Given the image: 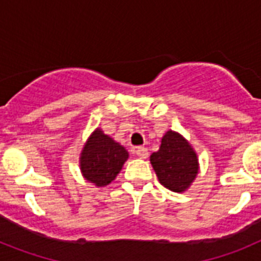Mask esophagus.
I'll list each match as a JSON object with an SVG mask.
<instances>
[{
    "label": "esophagus",
    "mask_w": 261,
    "mask_h": 261,
    "mask_svg": "<svg viewBox=\"0 0 261 261\" xmlns=\"http://www.w3.org/2000/svg\"><path fill=\"white\" fill-rule=\"evenodd\" d=\"M136 154H137V156H140V158L145 159L149 156V151H147L146 147L144 146H138L137 149H136Z\"/></svg>",
    "instance_id": "obj_1"
}]
</instances>
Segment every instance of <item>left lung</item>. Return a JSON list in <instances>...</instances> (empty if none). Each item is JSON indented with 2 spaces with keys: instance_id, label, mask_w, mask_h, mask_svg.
Listing matches in <instances>:
<instances>
[{
  "instance_id": "left-lung-1",
  "label": "left lung",
  "mask_w": 261,
  "mask_h": 261,
  "mask_svg": "<svg viewBox=\"0 0 261 261\" xmlns=\"http://www.w3.org/2000/svg\"><path fill=\"white\" fill-rule=\"evenodd\" d=\"M159 183L172 192L188 190L199 172V159L181 135L168 130L162 137L159 150L150 155Z\"/></svg>"
}]
</instances>
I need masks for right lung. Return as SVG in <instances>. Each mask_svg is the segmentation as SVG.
<instances>
[{
  "label": "right lung",
  "instance_id": "right-lung-1",
  "mask_svg": "<svg viewBox=\"0 0 261 261\" xmlns=\"http://www.w3.org/2000/svg\"><path fill=\"white\" fill-rule=\"evenodd\" d=\"M128 151L102 129L96 128L85 144L80 156L81 172L98 187L108 186L128 159Z\"/></svg>",
  "mask_w": 261,
  "mask_h": 261
}]
</instances>
